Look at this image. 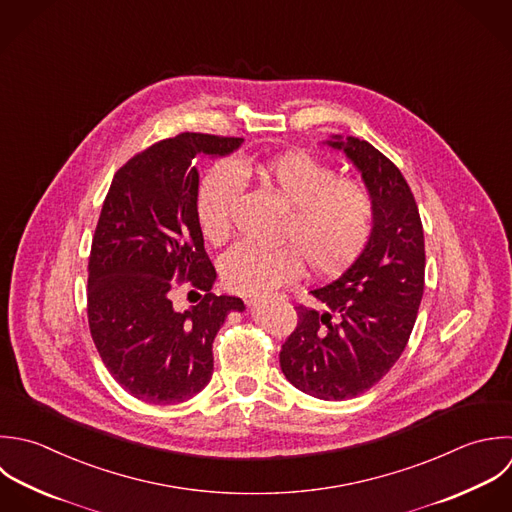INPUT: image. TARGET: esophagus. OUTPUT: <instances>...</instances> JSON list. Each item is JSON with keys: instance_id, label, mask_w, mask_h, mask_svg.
I'll return each instance as SVG.
<instances>
[{"instance_id": "esophagus-1", "label": "esophagus", "mask_w": 512, "mask_h": 512, "mask_svg": "<svg viewBox=\"0 0 512 512\" xmlns=\"http://www.w3.org/2000/svg\"><path fill=\"white\" fill-rule=\"evenodd\" d=\"M245 303H247V307H255L259 303V299L257 297H249Z\"/></svg>"}]
</instances>
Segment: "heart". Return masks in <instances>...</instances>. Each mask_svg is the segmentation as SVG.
<instances>
[{
	"instance_id": "heart-1",
	"label": "heart",
	"mask_w": 512,
	"mask_h": 512,
	"mask_svg": "<svg viewBox=\"0 0 512 512\" xmlns=\"http://www.w3.org/2000/svg\"><path fill=\"white\" fill-rule=\"evenodd\" d=\"M263 179L287 203L281 239L290 245L257 247L237 243L221 257V277L239 295H267L301 275V259L321 275L347 267L367 245L375 203L369 189L335 171L305 151H287L259 167ZM243 187L241 167L217 163L199 183L195 215L209 241L229 231L231 203Z\"/></svg>"
}]
</instances>
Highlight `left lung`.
<instances>
[{"mask_svg":"<svg viewBox=\"0 0 512 512\" xmlns=\"http://www.w3.org/2000/svg\"><path fill=\"white\" fill-rule=\"evenodd\" d=\"M361 173L375 203L373 229L359 257L311 295L325 307H297L299 323L279 363L299 391L345 401L369 391L399 361L425 289V237L409 183L369 141L333 135Z\"/></svg>","mask_w":512,"mask_h":512,"instance_id":"8db88e82","label":"left lung"}]
</instances>
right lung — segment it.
Segmentation results:
<instances>
[{
	"instance_id": "1",
	"label": "right lung",
	"mask_w": 512,
	"mask_h": 512,
	"mask_svg": "<svg viewBox=\"0 0 512 512\" xmlns=\"http://www.w3.org/2000/svg\"><path fill=\"white\" fill-rule=\"evenodd\" d=\"M241 137L181 133L129 159L113 177L95 227L87 319L111 377L151 405L183 403L213 375V339L239 297L211 293L217 279L195 215L201 157H225ZM206 291L185 312L177 282ZM193 293V291H191Z\"/></svg>"
}]
</instances>
